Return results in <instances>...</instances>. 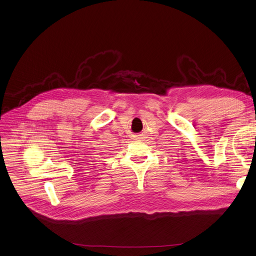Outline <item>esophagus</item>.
Listing matches in <instances>:
<instances>
[{"label":"esophagus","mask_w":256,"mask_h":256,"mask_svg":"<svg viewBox=\"0 0 256 256\" xmlns=\"http://www.w3.org/2000/svg\"><path fill=\"white\" fill-rule=\"evenodd\" d=\"M134 138H138H138H142V134H138V136H136Z\"/></svg>","instance_id":"obj_1"}]
</instances>
